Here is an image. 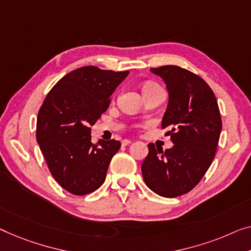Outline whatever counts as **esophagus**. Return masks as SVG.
<instances>
[{
	"label": "esophagus",
	"instance_id": "34e87169",
	"mask_svg": "<svg viewBox=\"0 0 251 251\" xmlns=\"http://www.w3.org/2000/svg\"><path fill=\"white\" fill-rule=\"evenodd\" d=\"M130 143H132V142H130L129 140H123V141H122V145H123V147H127V145H129Z\"/></svg>",
	"mask_w": 251,
	"mask_h": 251
}]
</instances>
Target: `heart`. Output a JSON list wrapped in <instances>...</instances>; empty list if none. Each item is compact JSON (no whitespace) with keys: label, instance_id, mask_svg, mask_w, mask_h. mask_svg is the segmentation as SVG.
Returning <instances> with one entry per match:
<instances>
[{"label":"heart","instance_id":"1","mask_svg":"<svg viewBox=\"0 0 251 251\" xmlns=\"http://www.w3.org/2000/svg\"><path fill=\"white\" fill-rule=\"evenodd\" d=\"M160 87H158V85L154 84V83H145L143 85V93H148L150 91H152V90H155V89H159Z\"/></svg>","mask_w":251,"mask_h":251}]
</instances>
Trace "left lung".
Masks as SVG:
<instances>
[{"label": "left lung", "instance_id": "8db88e82", "mask_svg": "<svg viewBox=\"0 0 251 251\" xmlns=\"http://www.w3.org/2000/svg\"><path fill=\"white\" fill-rule=\"evenodd\" d=\"M162 77L169 93L162 128L175 144L162 151L153 143L142 163V175L152 192L174 198L201 180L215 156L222 121L214 92L203 78L176 65L151 69Z\"/></svg>", "mask_w": 251, "mask_h": 251}]
</instances>
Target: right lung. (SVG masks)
<instances>
[{"label": "right lung", "mask_w": 251, "mask_h": 251, "mask_svg": "<svg viewBox=\"0 0 251 251\" xmlns=\"http://www.w3.org/2000/svg\"><path fill=\"white\" fill-rule=\"evenodd\" d=\"M128 73L80 67L63 76L40 107L37 142L51 176L73 195L98 189L121 148L116 140L93 144L90 126L107 110L111 95Z\"/></svg>", "instance_id": "add662e5"}]
</instances>
